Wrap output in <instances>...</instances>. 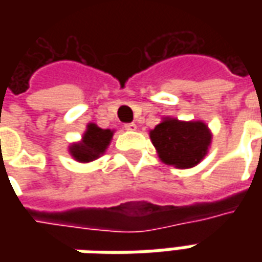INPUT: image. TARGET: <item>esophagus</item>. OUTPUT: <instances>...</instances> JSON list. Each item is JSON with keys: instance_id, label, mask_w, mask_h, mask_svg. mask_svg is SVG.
<instances>
[{"instance_id": "1", "label": "esophagus", "mask_w": 262, "mask_h": 262, "mask_svg": "<svg viewBox=\"0 0 262 262\" xmlns=\"http://www.w3.org/2000/svg\"><path fill=\"white\" fill-rule=\"evenodd\" d=\"M125 129H126V130L133 132V130H136L137 126H136V123H126V125H125Z\"/></svg>"}]
</instances>
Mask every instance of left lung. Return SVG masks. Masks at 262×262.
<instances>
[{
    "instance_id": "obj_1",
    "label": "left lung",
    "mask_w": 262,
    "mask_h": 262,
    "mask_svg": "<svg viewBox=\"0 0 262 262\" xmlns=\"http://www.w3.org/2000/svg\"><path fill=\"white\" fill-rule=\"evenodd\" d=\"M150 139L164 164L192 168L208 154L212 135L201 120L184 122L164 118L150 130Z\"/></svg>"
}]
</instances>
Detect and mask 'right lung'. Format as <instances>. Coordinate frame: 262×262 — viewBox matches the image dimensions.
Returning a JSON list of instances; mask_svg holds the SVG:
<instances>
[{
  "mask_svg": "<svg viewBox=\"0 0 262 262\" xmlns=\"http://www.w3.org/2000/svg\"><path fill=\"white\" fill-rule=\"evenodd\" d=\"M114 130L101 129L95 123H88L82 140L70 146V154L80 163H90L101 157L111 143Z\"/></svg>",
  "mask_w": 262,
  "mask_h": 262,
  "instance_id": "obj_1",
  "label": "right lung"
}]
</instances>
